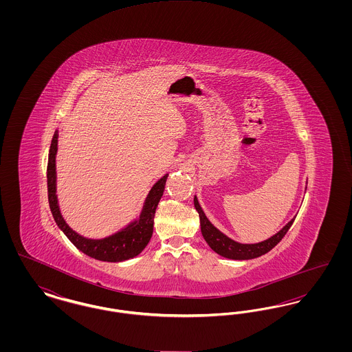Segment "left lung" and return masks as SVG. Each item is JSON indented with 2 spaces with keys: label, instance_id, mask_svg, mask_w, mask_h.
Listing matches in <instances>:
<instances>
[{
  "label": "left lung",
  "instance_id": "left-lung-1",
  "mask_svg": "<svg viewBox=\"0 0 352 352\" xmlns=\"http://www.w3.org/2000/svg\"><path fill=\"white\" fill-rule=\"evenodd\" d=\"M194 206L199 214L201 234H203L204 240L207 241V244L211 247L212 251L217 252L220 256L232 258V260H251V258H256L258 256L268 253L272 248H274L283 240V237L289 231V228L292 227V224L294 221V219H292L280 232L273 234L272 237H269L268 240H264L257 244H241V243H237L232 239L227 237L226 234H221L218 228H215L210 223V220L204 215L197 197L194 198Z\"/></svg>",
  "mask_w": 352,
  "mask_h": 352
}]
</instances>
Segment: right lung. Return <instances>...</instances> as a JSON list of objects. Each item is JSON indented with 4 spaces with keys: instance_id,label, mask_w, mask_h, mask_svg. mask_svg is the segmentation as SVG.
Here are the masks:
<instances>
[{
    "instance_id": "right-lung-1",
    "label": "right lung",
    "mask_w": 352,
    "mask_h": 352,
    "mask_svg": "<svg viewBox=\"0 0 352 352\" xmlns=\"http://www.w3.org/2000/svg\"><path fill=\"white\" fill-rule=\"evenodd\" d=\"M58 151V131H55L51 140L50 151H49V162H47V190H49V204L51 212L58 227L65 232L69 241L87 256L108 263H118L125 261L132 257H135L144 251L148 245L153 234V224H154V214L161 199L165 184L168 179V174L164 175L157 184L151 187V192L142 207L141 215L133 223L128 224L126 228L121 230L118 234L108 236L100 240L85 239L83 236L72 231L62 218L58 199H56V171H55V155Z\"/></svg>"
}]
</instances>
